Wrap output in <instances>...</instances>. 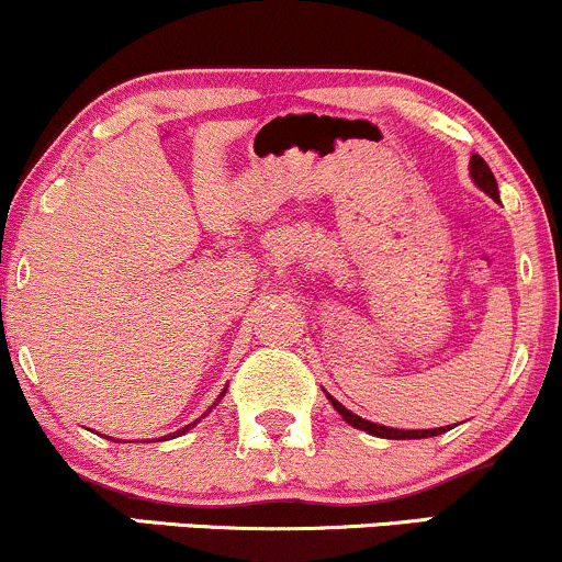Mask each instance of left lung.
<instances>
[{"label": "left lung", "mask_w": 562, "mask_h": 562, "mask_svg": "<svg viewBox=\"0 0 562 562\" xmlns=\"http://www.w3.org/2000/svg\"><path fill=\"white\" fill-rule=\"evenodd\" d=\"M470 179H473L475 187H479V190L486 192L488 198H492V200H499V187H496V179H494L492 169H488L486 160H483L481 156H475V153H473V156H470ZM325 396H327V402L333 404V409L338 412V415L344 417V420H346L348 425H351V428H359V430H364V434L378 436V438H393V441H404V438H434V436H441V434H447V430H451L449 425H447V428H428V430H402V428H389V425L370 423V420H364V417L353 415L351 409H346V406L340 404L338 398H333L330 393H327V391H325Z\"/></svg>", "instance_id": "8db88e82"}]
</instances>
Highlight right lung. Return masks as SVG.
Here are the masks:
<instances>
[{
    "label": "right lung",
    "instance_id": "add662e5",
    "mask_svg": "<svg viewBox=\"0 0 562 562\" xmlns=\"http://www.w3.org/2000/svg\"><path fill=\"white\" fill-rule=\"evenodd\" d=\"M224 393H227V389H224L222 393H218V398H216V402H214V406H216L218 402H222V398H224ZM214 406H211V409H214ZM211 409H209V412H211ZM209 412H205V415H209ZM205 415H203V417H205ZM198 423H200V417H198V420H195V423L184 425V428H182V430H177V434H171L169 438H177V436H182V434H187V430H190V428H195V425H198Z\"/></svg>",
    "mask_w": 562,
    "mask_h": 562
}]
</instances>
